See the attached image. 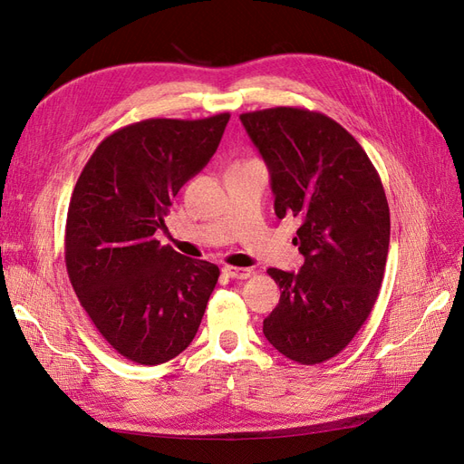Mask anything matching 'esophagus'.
Listing matches in <instances>:
<instances>
[{
	"instance_id": "1",
	"label": "esophagus",
	"mask_w": 464,
	"mask_h": 464,
	"mask_svg": "<svg viewBox=\"0 0 464 464\" xmlns=\"http://www.w3.org/2000/svg\"><path fill=\"white\" fill-rule=\"evenodd\" d=\"M222 273L230 276V278H249L251 275H254V271L251 269H246V266H224Z\"/></svg>"
}]
</instances>
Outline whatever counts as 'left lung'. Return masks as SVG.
Instances as JSON below:
<instances>
[{
    "label": "left lung",
    "instance_id": "1",
    "mask_svg": "<svg viewBox=\"0 0 464 464\" xmlns=\"http://www.w3.org/2000/svg\"><path fill=\"white\" fill-rule=\"evenodd\" d=\"M271 172L275 213L302 224L300 273L269 269L280 302L263 333L280 354L315 366L348 346L383 283L391 218L366 150L321 111L276 106L240 116Z\"/></svg>",
    "mask_w": 464,
    "mask_h": 464
}]
</instances>
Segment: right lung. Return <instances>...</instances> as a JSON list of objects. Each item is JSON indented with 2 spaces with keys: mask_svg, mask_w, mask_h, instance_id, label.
<instances>
[{
  "mask_svg": "<svg viewBox=\"0 0 464 464\" xmlns=\"http://www.w3.org/2000/svg\"><path fill=\"white\" fill-rule=\"evenodd\" d=\"M228 111L150 118L108 135L82 168L65 224V266L106 343L141 366L189 346L218 266L157 240L172 201L213 157Z\"/></svg>",
  "mask_w": 464,
  "mask_h": 464,
  "instance_id": "1",
  "label": "right lung"
}]
</instances>
